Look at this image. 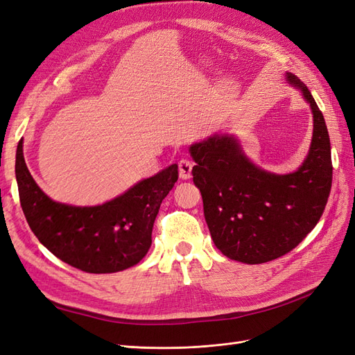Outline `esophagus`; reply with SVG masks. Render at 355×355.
Returning <instances> with one entry per match:
<instances>
[{
    "mask_svg": "<svg viewBox=\"0 0 355 355\" xmlns=\"http://www.w3.org/2000/svg\"><path fill=\"white\" fill-rule=\"evenodd\" d=\"M179 176L180 179L188 180L191 179V173H192V163L189 159H180L179 161Z\"/></svg>",
    "mask_w": 355,
    "mask_h": 355,
    "instance_id": "obj_1",
    "label": "esophagus"
}]
</instances>
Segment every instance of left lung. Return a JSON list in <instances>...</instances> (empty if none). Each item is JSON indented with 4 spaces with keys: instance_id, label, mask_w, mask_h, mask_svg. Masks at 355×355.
I'll return each mask as SVG.
<instances>
[{
    "instance_id": "obj_1",
    "label": "left lung",
    "mask_w": 355,
    "mask_h": 355,
    "mask_svg": "<svg viewBox=\"0 0 355 355\" xmlns=\"http://www.w3.org/2000/svg\"><path fill=\"white\" fill-rule=\"evenodd\" d=\"M286 80L300 90L313 112V139L304 163L277 175L256 166L234 135L214 133L189 146L192 179L202 197L214 245L232 261L277 259L314 230L331 188L330 139L324 116L306 85L292 72Z\"/></svg>"
}]
</instances>
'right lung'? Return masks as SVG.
Returning <instances> with one entry per match:
<instances>
[{
	"label": "right lung",
	"instance_id": "obj_1",
	"mask_svg": "<svg viewBox=\"0 0 355 355\" xmlns=\"http://www.w3.org/2000/svg\"><path fill=\"white\" fill-rule=\"evenodd\" d=\"M178 176V164H171L111 201L71 206L51 200L37 185L25 163L24 139L16 151L20 206L29 228L60 261L90 274L124 271L144 259L161 202Z\"/></svg>",
	"mask_w": 355,
	"mask_h": 355
}]
</instances>
